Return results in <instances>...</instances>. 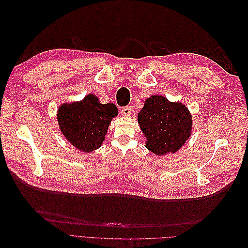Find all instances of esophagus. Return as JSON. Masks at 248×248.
Here are the masks:
<instances>
[{
    "mask_svg": "<svg viewBox=\"0 0 248 248\" xmlns=\"http://www.w3.org/2000/svg\"><path fill=\"white\" fill-rule=\"evenodd\" d=\"M131 107L130 106H128V107H124V108H121V111H122V115H124V116H129L130 114H131Z\"/></svg>",
    "mask_w": 248,
    "mask_h": 248,
    "instance_id": "obj_1",
    "label": "esophagus"
}]
</instances>
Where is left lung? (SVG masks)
I'll list each match as a JSON object with an SVG mask.
<instances>
[{
    "instance_id": "left-lung-1",
    "label": "left lung",
    "mask_w": 248,
    "mask_h": 248,
    "mask_svg": "<svg viewBox=\"0 0 248 248\" xmlns=\"http://www.w3.org/2000/svg\"><path fill=\"white\" fill-rule=\"evenodd\" d=\"M138 122L147 138L146 148L158 156L176 153L189 139L192 128L188 108L161 95H152L146 99Z\"/></svg>"
}]
</instances>
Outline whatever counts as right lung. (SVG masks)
<instances>
[{
	"mask_svg": "<svg viewBox=\"0 0 248 248\" xmlns=\"http://www.w3.org/2000/svg\"><path fill=\"white\" fill-rule=\"evenodd\" d=\"M118 108L114 103L102 104L94 94L84 99L60 106L57 119L60 130L73 147L90 153L102 146L112 118Z\"/></svg>",
	"mask_w": 248,
	"mask_h": 248,
	"instance_id": "right-lung-1",
	"label": "right lung"
}]
</instances>
